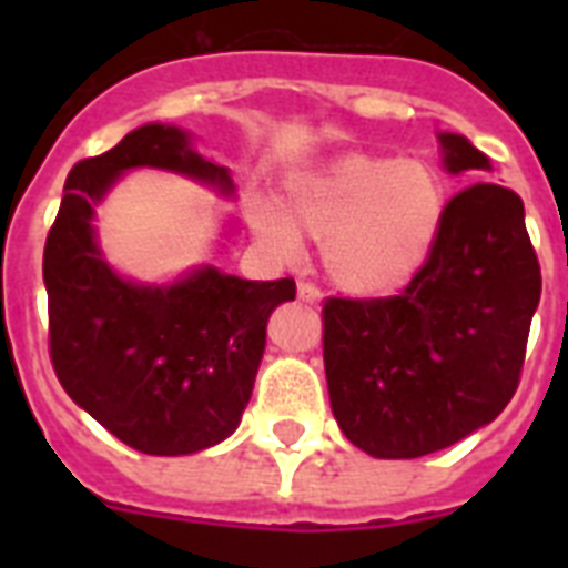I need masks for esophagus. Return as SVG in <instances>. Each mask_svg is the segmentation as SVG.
Returning <instances> with one entry per match:
<instances>
[{"mask_svg": "<svg viewBox=\"0 0 568 568\" xmlns=\"http://www.w3.org/2000/svg\"><path fill=\"white\" fill-rule=\"evenodd\" d=\"M297 297H301L303 303H310V306H318L324 294H321V288L315 283H301L297 285Z\"/></svg>", "mask_w": 568, "mask_h": 568, "instance_id": "obj_1", "label": "esophagus"}]
</instances>
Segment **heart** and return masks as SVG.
I'll return each instance as SVG.
<instances>
[{
  "mask_svg": "<svg viewBox=\"0 0 568 568\" xmlns=\"http://www.w3.org/2000/svg\"><path fill=\"white\" fill-rule=\"evenodd\" d=\"M445 189L418 159L347 155L294 182L288 217L274 203L250 209L253 230L280 256L301 253V235L324 241V267L345 292H400L427 265L439 239Z\"/></svg>",
  "mask_w": 568,
  "mask_h": 568,
  "instance_id": "heart-1",
  "label": "heart"
}]
</instances>
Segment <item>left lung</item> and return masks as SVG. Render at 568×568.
<instances>
[{"label":"left lung","mask_w":568,"mask_h":568,"mask_svg":"<svg viewBox=\"0 0 568 568\" xmlns=\"http://www.w3.org/2000/svg\"><path fill=\"white\" fill-rule=\"evenodd\" d=\"M445 171H489L442 132ZM542 274L521 196L475 182L450 196L427 265L395 297L324 303L329 406L356 448L413 459L495 422L519 386Z\"/></svg>","instance_id":"1"}]
</instances>
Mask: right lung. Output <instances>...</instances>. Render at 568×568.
Masks as SVG:
<instances>
[{"label": "right lung", "instance_id": "1", "mask_svg": "<svg viewBox=\"0 0 568 568\" xmlns=\"http://www.w3.org/2000/svg\"><path fill=\"white\" fill-rule=\"evenodd\" d=\"M132 168H159L235 194L226 168L180 126L146 123L114 150L84 159L64 182L47 235L49 356L61 386L129 448L196 454L235 433L265 354L271 312L294 301V280H241L203 265L176 283L120 276L93 232L97 205Z\"/></svg>", "mask_w": 568, "mask_h": 568}]
</instances>
